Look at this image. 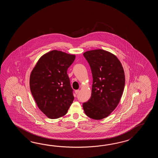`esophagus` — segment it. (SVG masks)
<instances>
[{
  "mask_svg": "<svg viewBox=\"0 0 158 158\" xmlns=\"http://www.w3.org/2000/svg\"><path fill=\"white\" fill-rule=\"evenodd\" d=\"M79 91H80L79 90H76L75 91V93H76V94H77L79 93Z\"/></svg>",
  "mask_w": 158,
  "mask_h": 158,
  "instance_id": "1",
  "label": "esophagus"
}]
</instances>
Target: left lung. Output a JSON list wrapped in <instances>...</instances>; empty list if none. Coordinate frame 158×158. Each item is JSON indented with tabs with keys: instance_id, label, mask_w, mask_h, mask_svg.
<instances>
[{
	"instance_id": "left-lung-1",
	"label": "left lung",
	"mask_w": 158,
	"mask_h": 158,
	"mask_svg": "<svg viewBox=\"0 0 158 158\" xmlns=\"http://www.w3.org/2000/svg\"><path fill=\"white\" fill-rule=\"evenodd\" d=\"M84 56L90 65L93 81L90 99L82 106L88 117L101 120L111 114L120 102L124 89V71L118 57L107 51H88Z\"/></svg>"
}]
</instances>
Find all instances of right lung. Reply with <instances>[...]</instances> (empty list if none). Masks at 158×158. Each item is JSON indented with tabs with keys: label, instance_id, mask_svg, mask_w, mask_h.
<instances>
[{
	"label": "right lung",
	"instance_id": "right-lung-1",
	"mask_svg": "<svg viewBox=\"0 0 158 158\" xmlns=\"http://www.w3.org/2000/svg\"><path fill=\"white\" fill-rule=\"evenodd\" d=\"M75 57L51 51L40 57L31 72V94L40 111L51 119L66 114L74 100L67 70Z\"/></svg>",
	"mask_w": 158,
	"mask_h": 158
}]
</instances>
